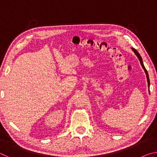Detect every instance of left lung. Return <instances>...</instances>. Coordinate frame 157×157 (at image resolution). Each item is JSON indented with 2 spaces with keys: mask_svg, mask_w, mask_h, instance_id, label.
Segmentation results:
<instances>
[{
  "mask_svg": "<svg viewBox=\"0 0 157 157\" xmlns=\"http://www.w3.org/2000/svg\"><path fill=\"white\" fill-rule=\"evenodd\" d=\"M132 50H133V51L134 52V53H135V54H136V56L138 57V58H139V61H140V64H141V66H142L143 68L144 69V71H145V74H146V76H147V83H148V86H149V87H150V79H149V75H148L147 71V70H146V69H145V68L144 65H143V63L142 58H141V57H140V54H139V52H138V51H137V50H136V49H134V48H132Z\"/></svg>",
  "mask_w": 157,
  "mask_h": 157,
  "instance_id": "1",
  "label": "left lung"
}]
</instances>
